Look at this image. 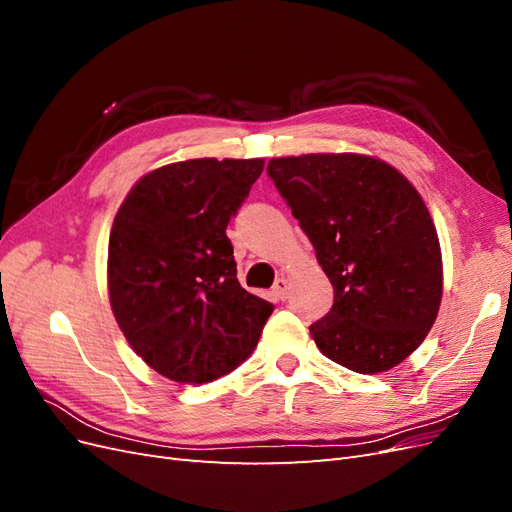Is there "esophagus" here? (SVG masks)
I'll list each match as a JSON object with an SVG mask.
<instances>
[{"mask_svg":"<svg viewBox=\"0 0 512 512\" xmlns=\"http://www.w3.org/2000/svg\"><path fill=\"white\" fill-rule=\"evenodd\" d=\"M288 290H290V284H288L286 277H280V280H275V284H273L275 299H280V301L288 299Z\"/></svg>","mask_w":512,"mask_h":512,"instance_id":"obj_1","label":"esophagus"}]
</instances>
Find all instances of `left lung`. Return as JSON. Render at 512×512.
<instances>
[{"mask_svg":"<svg viewBox=\"0 0 512 512\" xmlns=\"http://www.w3.org/2000/svg\"><path fill=\"white\" fill-rule=\"evenodd\" d=\"M267 173L333 284L309 327L327 359L380 374L423 344L442 301L436 226L397 168L361 153L273 158Z\"/></svg>","mask_w":512,"mask_h":512,"instance_id":"8db88e82","label":"left lung"}]
</instances>
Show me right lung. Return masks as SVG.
I'll return each mask as SVG.
<instances>
[{"label": "right lung", "instance_id": "right-lung-1", "mask_svg": "<svg viewBox=\"0 0 512 512\" xmlns=\"http://www.w3.org/2000/svg\"><path fill=\"white\" fill-rule=\"evenodd\" d=\"M265 160L198 158L134 183L108 237V299L132 350L168 380L237 369L273 305L241 288L226 226Z\"/></svg>", "mask_w": 512, "mask_h": 512}]
</instances>
